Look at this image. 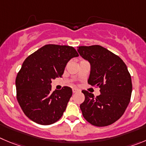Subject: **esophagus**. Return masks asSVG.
I'll use <instances>...</instances> for the list:
<instances>
[{
	"mask_svg": "<svg viewBox=\"0 0 146 146\" xmlns=\"http://www.w3.org/2000/svg\"><path fill=\"white\" fill-rule=\"evenodd\" d=\"M79 92V90L77 89V88H73V93H76V92Z\"/></svg>",
	"mask_w": 146,
	"mask_h": 146,
	"instance_id": "esophagus-1",
	"label": "esophagus"
}]
</instances>
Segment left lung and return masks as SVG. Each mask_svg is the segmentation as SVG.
<instances>
[{
	"label": "left lung",
	"mask_w": 146,
	"mask_h": 146,
	"mask_svg": "<svg viewBox=\"0 0 146 146\" xmlns=\"http://www.w3.org/2000/svg\"><path fill=\"white\" fill-rule=\"evenodd\" d=\"M78 52L91 64L88 84L99 87L95 97L83 90L85 100L80 105L87 122L96 127L111 125L123 115L131 98L132 80L122 59L100 45L80 46Z\"/></svg>",
	"instance_id": "obj_1"
}]
</instances>
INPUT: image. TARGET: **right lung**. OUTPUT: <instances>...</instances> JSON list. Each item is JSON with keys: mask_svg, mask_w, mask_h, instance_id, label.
I'll return each mask as SVG.
<instances>
[{"mask_svg": "<svg viewBox=\"0 0 146 146\" xmlns=\"http://www.w3.org/2000/svg\"><path fill=\"white\" fill-rule=\"evenodd\" d=\"M78 56L70 46L46 44L26 58L16 87V99L27 117L43 125L60 119L73 92L68 86L52 92V80L61 77L68 62Z\"/></svg>", "mask_w": 146, "mask_h": 146, "instance_id": "add662e5", "label": "right lung"}]
</instances>
